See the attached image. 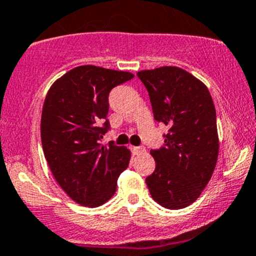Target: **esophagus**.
<instances>
[{"instance_id": "1", "label": "esophagus", "mask_w": 256, "mask_h": 256, "mask_svg": "<svg viewBox=\"0 0 256 256\" xmlns=\"http://www.w3.org/2000/svg\"><path fill=\"white\" fill-rule=\"evenodd\" d=\"M134 152L136 153V154H141V153H144L146 152V150H144V147H134Z\"/></svg>"}]
</instances>
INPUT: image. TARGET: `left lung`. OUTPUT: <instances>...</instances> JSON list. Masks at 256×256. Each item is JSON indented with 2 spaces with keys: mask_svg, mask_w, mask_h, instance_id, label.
Segmentation results:
<instances>
[{
  "mask_svg": "<svg viewBox=\"0 0 256 256\" xmlns=\"http://www.w3.org/2000/svg\"><path fill=\"white\" fill-rule=\"evenodd\" d=\"M137 77L148 92L156 121L169 126L163 146L150 150L156 169L146 184L160 206L184 208L201 195L217 163L214 100L201 80L179 67L146 70Z\"/></svg>",
  "mask_w": 256,
  "mask_h": 256,
  "instance_id": "1",
  "label": "left lung"
}]
</instances>
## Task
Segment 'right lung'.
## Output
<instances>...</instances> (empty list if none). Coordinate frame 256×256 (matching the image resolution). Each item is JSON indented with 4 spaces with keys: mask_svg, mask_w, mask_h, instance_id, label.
I'll return each mask as SVG.
<instances>
[{
    "mask_svg": "<svg viewBox=\"0 0 256 256\" xmlns=\"http://www.w3.org/2000/svg\"><path fill=\"white\" fill-rule=\"evenodd\" d=\"M131 78L130 72L84 64L64 74L46 94L40 124L45 160L58 184L82 206L106 204L130 162L126 147L99 141L110 128V90Z\"/></svg>",
    "mask_w": 256,
    "mask_h": 256,
    "instance_id": "add662e5",
    "label": "right lung"
}]
</instances>
